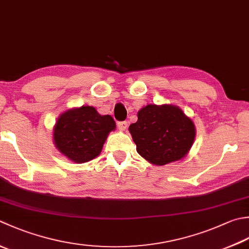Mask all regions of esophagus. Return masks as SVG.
<instances>
[{
    "label": "esophagus",
    "instance_id": "1",
    "mask_svg": "<svg viewBox=\"0 0 249 249\" xmlns=\"http://www.w3.org/2000/svg\"><path fill=\"white\" fill-rule=\"evenodd\" d=\"M118 127H119V129L120 130H122V131H124V130H126L127 129V122H119L118 123Z\"/></svg>",
    "mask_w": 249,
    "mask_h": 249
}]
</instances>
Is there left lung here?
Returning a JSON list of instances; mask_svg holds the SVG:
<instances>
[{
	"mask_svg": "<svg viewBox=\"0 0 249 249\" xmlns=\"http://www.w3.org/2000/svg\"><path fill=\"white\" fill-rule=\"evenodd\" d=\"M129 133L140 157L164 166L187 157L196 139L193 121L174 105H147L138 111Z\"/></svg>",
	"mask_w": 249,
	"mask_h": 249,
	"instance_id": "1",
	"label": "left lung"
}]
</instances>
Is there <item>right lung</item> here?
<instances>
[{"mask_svg":"<svg viewBox=\"0 0 249 249\" xmlns=\"http://www.w3.org/2000/svg\"><path fill=\"white\" fill-rule=\"evenodd\" d=\"M115 122L111 115H101L94 107L82 106L63 112L53 129V143L67 159L86 163L100 154Z\"/></svg>","mask_w":249,"mask_h":249,"instance_id":"1","label":"right lung"}]
</instances>
